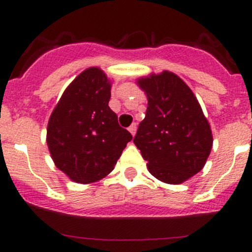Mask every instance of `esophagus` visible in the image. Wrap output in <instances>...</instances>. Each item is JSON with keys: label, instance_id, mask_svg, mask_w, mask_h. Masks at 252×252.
Here are the masks:
<instances>
[{"label": "esophagus", "instance_id": "34e87169", "mask_svg": "<svg viewBox=\"0 0 252 252\" xmlns=\"http://www.w3.org/2000/svg\"><path fill=\"white\" fill-rule=\"evenodd\" d=\"M136 130H137V126H136V124H132L130 126V127H128V131H130V133L131 135H135V133H136Z\"/></svg>", "mask_w": 252, "mask_h": 252}]
</instances>
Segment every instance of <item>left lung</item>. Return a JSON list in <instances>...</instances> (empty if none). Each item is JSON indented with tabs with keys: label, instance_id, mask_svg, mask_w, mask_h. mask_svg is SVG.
<instances>
[{
	"label": "left lung",
	"instance_id": "left-lung-1",
	"mask_svg": "<svg viewBox=\"0 0 252 252\" xmlns=\"http://www.w3.org/2000/svg\"><path fill=\"white\" fill-rule=\"evenodd\" d=\"M148 97L133 142L157 179L180 184L203 169L212 149L211 126L194 93L174 73L137 79Z\"/></svg>",
	"mask_w": 252,
	"mask_h": 252
}]
</instances>
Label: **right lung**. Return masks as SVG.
<instances>
[{
	"instance_id": "obj_1",
	"label": "right lung",
	"mask_w": 252,
	"mask_h": 252,
	"mask_svg": "<svg viewBox=\"0 0 252 252\" xmlns=\"http://www.w3.org/2000/svg\"><path fill=\"white\" fill-rule=\"evenodd\" d=\"M110 98V79L92 66L66 87L49 119L51 159L75 183H93L110 174L132 140L108 106Z\"/></svg>"
}]
</instances>
